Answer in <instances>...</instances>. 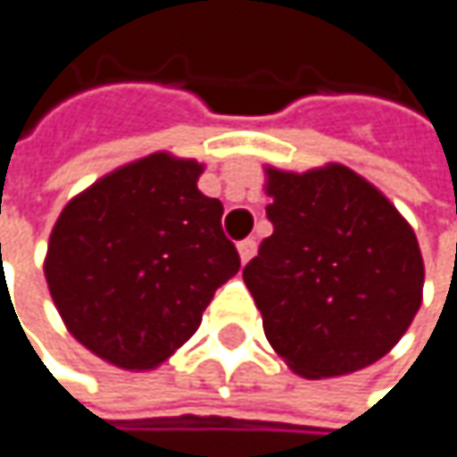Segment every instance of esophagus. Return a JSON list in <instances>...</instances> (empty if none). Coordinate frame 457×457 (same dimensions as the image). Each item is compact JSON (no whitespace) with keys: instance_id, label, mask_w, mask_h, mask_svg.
<instances>
[{"instance_id":"34e87169","label":"esophagus","mask_w":457,"mask_h":457,"mask_svg":"<svg viewBox=\"0 0 457 457\" xmlns=\"http://www.w3.org/2000/svg\"><path fill=\"white\" fill-rule=\"evenodd\" d=\"M254 252H257V241H254V239H244V241H239V257H241V262H249V260L254 257Z\"/></svg>"}]
</instances>
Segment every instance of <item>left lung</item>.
I'll use <instances>...</instances> for the list:
<instances>
[{
  "mask_svg": "<svg viewBox=\"0 0 457 457\" xmlns=\"http://www.w3.org/2000/svg\"><path fill=\"white\" fill-rule=\"evenodd\" d=\"M272 237L244 267L272 350L303 378L373 365L422 306L424 262L386 195L342 164L267 167Z\"/></svg>",
  "mask_w": 457,
  "mask_h": 457,
  "instance_id": "left-lung-1",
  "label": "left lung"
}]
</instances>
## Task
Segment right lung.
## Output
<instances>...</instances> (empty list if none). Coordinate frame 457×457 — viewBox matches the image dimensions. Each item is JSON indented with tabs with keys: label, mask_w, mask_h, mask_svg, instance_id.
Returning a JSON list of instances; mask_svg holds the SVG:
<instances>
[{
	"label": "right lung",
	"mask_w": 457,
	"mask_h": 457,
	"mask_svg": "<svg viewBox=\"0 0 457 457\" xmlns=\"http://www.w3.org/2000/svg\"><path fill=\"white\" fill-rule=\"evenodd\" d=\"M200 171L195 159L144 156L69 200L51 231L43 270L58 313L118 368L164 362L239 272L223 205L197 190Z\"/></svg>",
	"instance_id": "obj_1"
}]
</instances>
